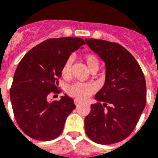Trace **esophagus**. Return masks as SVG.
Masks as SVG:
<instances>
[{"label":"esophagus","mask_w":158,"mask_h":158,"mask_svg":"<svg viewBox=\"0 0 158 158\" xmlns=\"http://www.w3.org/2000/svg\"><path fill=\"white\" fill-rule=\"evenodd\" d=\"M74 103H75L77 106V105H79V104L81 103V102L79 101V100H77V99H75V100H74Z\"/></svg>","instance_id":"esophagus-1"}]
</instances>
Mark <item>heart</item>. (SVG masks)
Wrapping results in <instances>:
<instances>
[{
  "label": "heart",
  "instance_id": "b5f03b06",
  "mask_svg": "<svg viewBox=\"0 0 158 158\" xmlns=\"http://www.w3.org/2000/svg\"><path fill=\"white\" fill-rule=\"evenodd\" d=\"M83 60L86 64L89 70L93 73L97 72L99 69L100 61L93 53H87L83 56ZM73 63V59L72 57L68 58L64 61L61 68V77L64 80H69L72 77V66ZM95 86L91 83H81L77 82L71 85L68 88V94L70 97L74 98L78 100H85L93 94L95 91Z\"/></svg>",
  "mask_w": 158,
  "mask_h": 158
}]
</instances>
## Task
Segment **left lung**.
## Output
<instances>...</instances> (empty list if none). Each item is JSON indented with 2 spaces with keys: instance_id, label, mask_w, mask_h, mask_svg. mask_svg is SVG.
I'll return each instance as SVG.
<instances>
[{
  "instance_id": "1",
  "label": "left lung",
  "mask_w": 158,
  "mask_h": 158,
  "mask_svg": "<svg viewBox=\"0 0 158 158\" xmlns=\"http://www.w3.org/2000/svg\"><path fill=\"white\" fill-rule=\"evenodd\" d=\"M89 48L106 64V81L85 118L88 137L101 144L124 140L132 132L146 104V83L140 65L117 43L86 39ZM102 101L103 104H101Z\"/></svg>"
}]
</instances>
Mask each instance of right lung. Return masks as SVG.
<instances>
[{
	"label": "right lung",
	"mask_w": 158,
	"mask_h": 158,
	"mask_svg": "<svg viewBox=\"0 0 158 158\" xmlns=\"http://www.w3.org/2000/svg\"><path fill=\"white\" fill-rule=\"evenodd\" d=\"M85 44L81 38L49 39L25 55L14 73L10 100L17 123L35 140H52L62 133L66 118L75 109L68 95L49 102L51 94H60L61 68L72 52Z\"/></svg>",
	"instance_id": "add662e5"
}]
</instances>
